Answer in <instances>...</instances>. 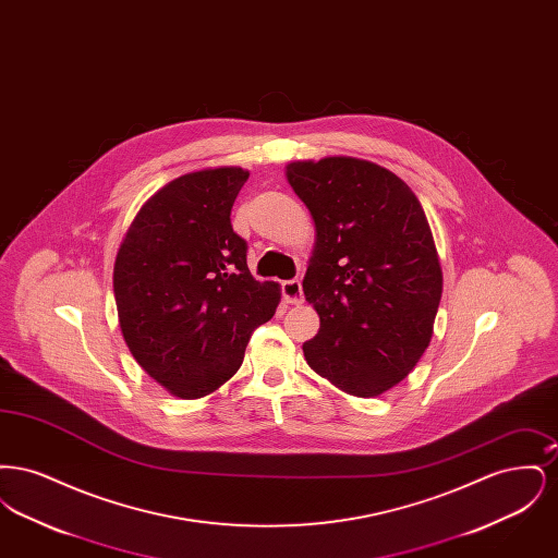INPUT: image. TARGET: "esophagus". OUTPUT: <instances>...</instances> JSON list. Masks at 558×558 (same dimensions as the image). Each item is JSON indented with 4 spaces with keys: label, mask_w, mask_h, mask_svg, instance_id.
Returning a JSON list of instances; mask_svg holds the SVG:
<instances>
[{
    "label": "esophagus",
    "mask_w": 558,
    "mask_h": 558,
    "mask_svg": "<svg viewBox=\"0 0 558 558\" xmlns=\"http://www.w3.org/2000/svg\"><path fill=\"white\" fill-rule=\"evenodd\" d=\"M282 294H284L287 303H292V305L303 303V287H301V280H287V282L282 284Z\"/></svg>",
    "instance_id": "34e87169"
}]
</instances>
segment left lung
Wrapping results in <instances>:
<instances>
[{"instance_id": "1", "label": "left lung", "mask_w": 558, "mask_h": 558, "mask_svg": "<svg viewBox=\"0 0 558 558\" xmlns=\"http://www.w3.org/2000/svg\"><path fill=\"white\" fill-rule=\"evenodd\" d=\"M287 180L316 223L303 292L319 330L303 343L305 360L349 396L376 398L433 337L444 276L423 205L371 160H294Z\"/></svg>"}]
</instances>
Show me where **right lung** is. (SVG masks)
I'll use <instances>...</instances> for the list:
<instances>
[{
	"instance_id": "obj_1",
	"label": "right lung",
	"mask_w": 558,
	"mask_h": 558,
	"mask_svg": "<svg viewBox=\"0 0 558 558\" xmlns=\"http://www.w3.org/2000/svg\"><path fill=\"white\" fill-rule=\"evenodd\" d=\"M248 171L186 173L155 192L119 246L112 287L135 362L171 396L205 398L230 380L280 287L246 266L230 213Z\"/></svg>"
}]
</instances>
